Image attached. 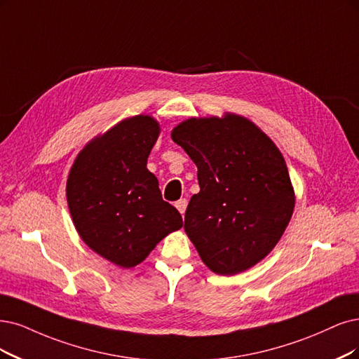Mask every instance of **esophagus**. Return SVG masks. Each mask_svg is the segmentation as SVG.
<instances>
[{"mask_svg": "<svg viewBox=\"0 0 359 359\" xmlns=\"http://www.w3.org/2000/svg\"><path fill=\"white\" fill-rule=\"evenodd\" d=\"M175 205L180 211V215H184V211H187V207H188V200L187 198H180V200Z\"/></svg>", "mask_w": 359, "mask_h": 359, "instance_id": "esophagus-1", "label": "esophagus"}]
</instances>
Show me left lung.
Returning a JSON list of instances; mask_svg holds the SVG:
<instances>
[{
  "mask_svg": "<svg viewBox=\"0 0 359 359\" xmlns=\"http://www.w3.org/2000/svg\"><path fill=\"white\" fill-rule=\"evenodd\" d=\"M171 139L198 168L200 192L184 215V232L217 275L253 268L281 240L296 195L285 159L271 137L243 115L188 118Z\"/></svg>",
  "mask_w": 359,
  "mask_h": 359,
  "instance_id": "left-lung-1",
  "label": "left lung"
}]
</instances>
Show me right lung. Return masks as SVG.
I'll return each instance as SVG.
<instances>
[{"label": "right lung", "mask_w": 359, "mask_h": 359, "mask_svg": "<svg viewBox=\"0 0 359 359\" xmlns=\"http://www.w3.org/2000/svg\"><path fill=\"white\" fill-rule=\"evenodd\" d=\"M161 127L151 115L121 119L79 151L66 182L74 226L88 248L119 268H133L168 233L179 211L163 201L146 168Z\"/></svg>", "instance_id": "right-lung-1"}]
</instances>
